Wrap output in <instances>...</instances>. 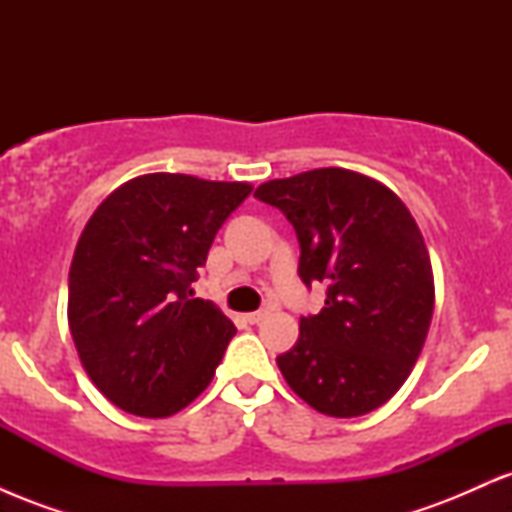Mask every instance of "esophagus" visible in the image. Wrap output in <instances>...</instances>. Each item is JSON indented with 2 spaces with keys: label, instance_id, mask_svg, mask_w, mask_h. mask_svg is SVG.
<instances>
[{
  "label": "esophagus",
  "instance_id": "esophagus-1",
  "mask_svg": "<svg viewBox=\"0 0 512 512\" xmlns=\"http://www.w3.org/2000/svg\"><path fill=\"white\" fill-rule=\"evenodd\" d=\"M264 317H267V310H255V313L245 315V320H248L250 325H257V322H262Z\"/></svg>",
  "mask_w": 512,
  "mask_h": 512
}]
</instances>
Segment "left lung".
Listing matches in <instances>:
<instances>
[{
  "label": "left lung",
  "instance_id": "obj_1",
  "mask_svg": "<svg viewBox=\"0 0 512 512\" xmlns=\"http://www.w3.org/2000/svg\"><path fill=\"white\" fill-rule=\"evenodd\" d=\"M301 245L298 276L327 286L325 308L301 317L298 342L276 356L286 383L320 414L351 419L383 407L424 349L433 272L414 216L383 182L315 168L257 187Z\"/></svg>",
  "mask_w": 512,
  "mask_h": 512
}]
</instances>
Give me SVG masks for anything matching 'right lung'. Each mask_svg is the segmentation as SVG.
<instances>
[{"label": "right lung", "instance_id": "right-lung-1", "mask_svg": "<svg viewBox=\"0 0 512 512\" xmlns=\"http://www.w3.org/2000/svg\"><path fill=\"white\" fill-rule=\"evenodd\" d=\"M250 192L248 182L151 173L93 211L69 269V330L115 407L163 419L207 390L236 327L190 286Z\"/></svg>", "mask_w": 512, "mask_h": 512}]
</instances>
